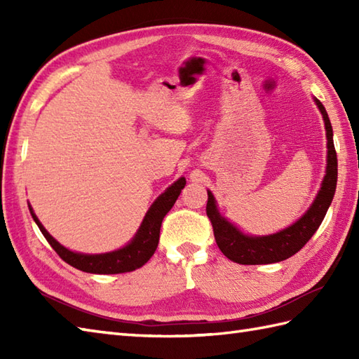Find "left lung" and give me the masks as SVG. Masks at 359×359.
<instances>
[{
	"mask_svg": "<svg viewBox=\"0 0 359 359\" xmlns=\"http://www.w3.org/2000/svg\"><path fill=\"white\" fill-rule=\"evenodd\" d=\"M316 104L323 114L327 131V149H329L327 151V171L315 202L296 224L271 236H262V238L245 236L219 215L215 197L208 191L207 216L211 220L217 247L230 261L242 265H261L285 261L306 245L324 220L325 212L333 201L334 189H337L338 158L333 144V131L329 116H327L321 102L316 100Z\"/></svg>",
	"mask_w": 359,
	"mask_h": 359,
	"instance_id": "8db88e82",
	"label": "left lung"
}]
</instances>
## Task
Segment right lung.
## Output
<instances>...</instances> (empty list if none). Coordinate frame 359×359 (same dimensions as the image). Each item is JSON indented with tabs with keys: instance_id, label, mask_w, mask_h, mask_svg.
Wrapping results in <instances>:
<instances>
[{
	"instance_id": "1",
	"label": "right lung",
	"mask_w": 359,
	"mask_h": 359,
	"mask_svg": "<svg viewBox=\"0 0 359 359\" xmlns=\"http://www.w3.org/2000/svg\"><path fill=\"white\" fill-rule=\"evenodd\" d=\"M185 184L187 180L184 177H180L175 184L168 188L162 196H158V199L152 203V207L147 212V216H144L139 231H137L135 238L131 241V243H128L125 248L106 255H80L69 251L63 245H60V243L46 231V228L34 215L32 208H30V215H32L35 224L40 228V231L43 233L46 241L50 243V247L57 251V255L62 257L65 262L72 265L74 269L97 274L126 273L135 269H140V266L147 264L149 261V257L154 255V251L158 245L162 220L166 216V212L172 208L175 201H177L182 189L185 188Z\"/></svg>"
}]
</instances>
